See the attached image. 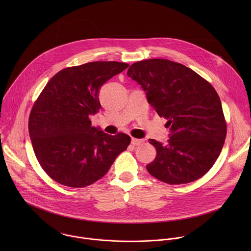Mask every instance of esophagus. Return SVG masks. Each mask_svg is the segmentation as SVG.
<instances>
[{
    "instance_id": "esophagus-1",
    "label": "esophagus",
    "mask_w": 251,
    "mask_h": 251,
    "mask_svg": "<svg viewBox=\"0 0 251 251\" xmlns=\"http://www.w3.org/2000/svg\"><path fill=\"white\" fill-rule=\"evenodd\" d=\"M142 142H143V140H141V139H137V138H132L131 139V144L133 146H138V145H140Z\"/></svg>"
}]
</instances>
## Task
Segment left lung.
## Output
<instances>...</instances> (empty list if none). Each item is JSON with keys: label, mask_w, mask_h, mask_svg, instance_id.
I'll use <instances>...</instances> for the list:
<instances>
[{"label": "left lung", "mask_w": 251, "mask_h": 251, "mask_svg": "<svg viewBox=\"0 0 251 251\" xmlns=\"http://www.w3.org/2000/svg\"><path fill=\"white\" fill-rule=\"evenodd\" d=\"M126 73L141 85L159 117L168 120V143L149 139L156 156L147 165L148 172L169 184L204 176L215 164L226 137L221 101L214 87L185 66L164 59L134 63Z\"/></svg>", "instance_id": "obj_1"}]
</instances>
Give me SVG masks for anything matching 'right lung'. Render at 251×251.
<instances>
[{"instance_id":"obj_1","label":"right lung","mask_w":251,"mask_h":251,"mask_svg":"<svg viewBox=\"0 0 251 251\" xmlns=\"http://www.w3.org/2000/svg\"><path fill=\"white\" fill-rule=\"evenodd\" d=\"M128 68L119 62H93L58 72L39 95L29 118L36 158L51 179L84 187L101 179L130 137L109 135L92 126L100 108V90Z\"/></svg>"}]
</instances>
